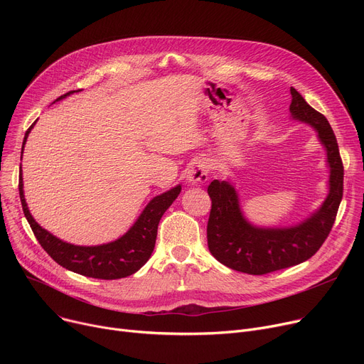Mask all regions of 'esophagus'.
I'll return each instance as SVG.
<instances>
[{
	"label": "esophagus",
	"instance_id": "obj_1",
	"mask_svg": "<svg viewBox=\"0 0 364 364\" xmlns=\"http://www.w3.org/2000/svg\"><path fill=\"white\" fill-rule=\"evenodd\" d=\"M209 176V164L205 159H199L193 162V165L187 171V181L190 184H203L206 183Z\"/></svg>",
	"mask_w": 364,
	"mask_h": 364
}]
</instances>
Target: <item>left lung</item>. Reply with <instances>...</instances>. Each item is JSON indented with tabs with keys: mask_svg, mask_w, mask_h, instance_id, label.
Masks as SVG:
<instances>
[{
	"mask_svg": "<svg viewBox=\"0 0 364 364\" xmlns=\"http://www.w3.org/2000/svg\"><path fill=\"white\" fill-rule=\"evenodd\" d=\"M289 110L295 119L307 122L318 134L331 166L329 195L309 220L289 228H259L247 223L235 187L214 180L208 186L211 198L206 237L211 254L224 265L247 274H269L311 258L328 239L342 199L343 165L332 127L292 87Z\"/></svg>",
	"mask_w": 364,
	"mask_h": 364,
	"instance_id": "obj_1",
	"label": "left lung"
}]
</instances>
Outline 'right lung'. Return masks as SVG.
Instances as JSON below:
<instances>
[{"mask_svg": "<svg viewBox=\"0 0 364 364\" xmlns=\"http://www.w3.org/2000/svg\"><path fill=\"white\" fill-rule=\"evenodd\" d=\"M72 92L75 91H69L60 95L57 100L65 99L66 95ZM33 125L35 124H32L25 134L23 146ZM180 192L181 186H177L174 188H171L169 192L153 198L150 203L144 208L143 214L139 217L136 224H134L121 239L100 246H75L57 239L55 236L44 230V228L32 218L23 195L22 171L21 177H18V195H21L23 214L32 228L36 240L44 247V251L57 264L73 273L103 280H113L131 276L139 272L147 262L153 250H155L159 221L164 213L171 206V203L177 199Z\"/></svg>", "mask_w": 364, "mask_h": 364, "instance_id": "obj_1", "label": "right lung"}]
</instances>
